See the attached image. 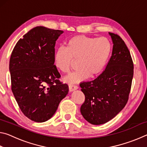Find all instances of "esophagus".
Masks as SVG:
<instances>
[{
  "label": "esophagus",
  "mask_w": 147,
  "mask_h": 147,
  "mask_svg": "<svg viewBox=\"0 0 147 147\" xmlns=\"http://www.w3.org/2000/svg\"><path fill=\"white\" fill-rule=\"evenodd\" d=\"M78 87L77 86L75 85H69V91H75L76 89H78Z\"/></svg>",
  "instance_id": "obj_1"
}]
</instances>
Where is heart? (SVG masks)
<instances>
[{"label": "heart", "instance_id": "b5f03b06", "mask_svg": "<svg viewBox=\"0 0 147 147\" xmlns=\"http://www.w3.org/2000/svg\"><path fill=\"white\" fill-rule=\"evenodd\" d=\"M111 52V45L106 38L76 36L71 38L65 47H59L54 55V65L59 71L67 73L77 60L78 69L64 77L68 84L78 83L89 76L94 78L104 71Z\"/></svg>", "mask_w": 147, "mask_h": 147}]
</instances>
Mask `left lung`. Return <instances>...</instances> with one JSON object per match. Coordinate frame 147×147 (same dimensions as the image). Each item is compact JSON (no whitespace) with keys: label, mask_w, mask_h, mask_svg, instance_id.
I'll return each instance as SVG.
<instances>
[{"label":"left lung","mask_w":147,"mask_h":147,"mask_svg":"<svg viewBox=\"0 0 147 147\" xmlns=\"http://www.w3.org/2000/svg\"><path fill=\"white\" fill-rule=\"evenodd\" d=\"M109 34L113 46L106 69L94 80L80 84L85 95L80 112L94 125L110 121L124 108L134 75L133 61L125 43L117 34Z\"/></svg>","instance_id":"left-lung-1"}]
</instances>
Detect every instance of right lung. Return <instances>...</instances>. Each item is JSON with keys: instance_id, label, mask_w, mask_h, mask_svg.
<instances>
[{"instance_id": "add662e5", "label": "right lung", "mask_w": 147, "mask_h": 147, "mask_svg": "<svg viewBox=\"0 0 147 147\" xmlns=\"http://www.w3.org/2000/svg\"><path fill=\"white\" fill-rule=\"evenodd\" d=\"M62 30L36 26L20 39L9 59L11 91L24 115L43 123L54 115L69 91L54 63L56 41Z\"/></svg>"}]
</instances>
